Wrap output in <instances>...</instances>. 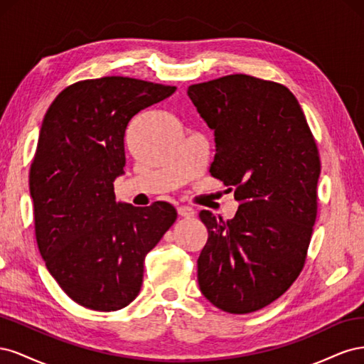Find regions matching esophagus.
<instances>
[{
	"label": "esophagus",
	"mask_w": 364,
	"mask_h": 364,
	"mask_svg": "<svg viewBox=\"0 0 364 364\" xmlns=\"http://www.w3.org/2000/svg\"><path fill=\"white\" fill-rule=\"evenodd\" d=\"M178 214L183 218L194 217V209L190 206H178Z\"/></svg>",
	"instance_id": "obj_1"
}]
</instances>
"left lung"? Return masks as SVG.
Segmentation results:
<instances>
[{
  "label": "left lung",
  "instance_id": "8db88e82",
  "mask_svg": "<svg viewBox=\"0 0 364 364\" xmlns=\"http://www.w3.org/2000/svg\"><path fill=\"white\" fill-rule=\"evenodd\" d=\"M214 130L209 167L240 202L232 220L200 211L208 243L197 261L200 291L230 314L258 311L290 289L305 266L317 217L321 158L293 92L230 74L188 87Z\"/></svg>",
  "mask_w": 364,
  "mask_h": 364
}]
</instances>
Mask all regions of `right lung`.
I'll return each instance as SVG.
<instances>
[{"mask_svg": "<svg viewBox=\"0 0 364 364\" xmlns=\"http://www.w3.org/2000/svg\"><path fill=\"white\" fill-rule=\"evenodd\" d=\"M174 91L121 75L80 80L43 117L30 165L38 247L60 289L90 310L117 311L135 299L147 252L178 218L167 202L136 208L114 193L130 119Z\"/></svg>", "mask_w": 364, "mask_h": 364, "instance_id": "1", "label": "right lung"}]
</instances>
